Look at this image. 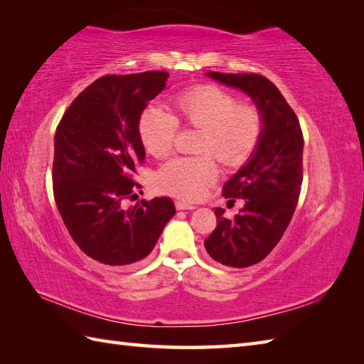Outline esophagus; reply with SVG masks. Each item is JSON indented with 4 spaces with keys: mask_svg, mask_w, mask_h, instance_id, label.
I'll list each match as a JSON object with an SVG mask.
<instances>
[{
    "mask_svg": "<svg viewBox=\"0 0 364 364\" xmlns=\"http://www.w3.org/2000/svg\"><path fill=\"white\" fill-rule=\"evenodd\" d=\"M175 208H176V210H180V211H183V210H196L194 205H191L188 202H183V200H176Z\"/></svg>",
    "mask_w": 364,
    "mask_h": 364,
    "instance_id": "34e87169",
    "label": "esophagus"
}]
</instances>
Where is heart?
<instances>
[{
  "label": "heart",
  "mask_w": 364,
  "mask_h": 364,
  "mask_svg": "<svg viewBox=\"0 0 364 364\" xmlns=\"http://www.w3.org/2000/svg\"><path fill=\"white\" fill-rule=\"evenodd\" d=\"M173 107L175 117L158 105L146 106L139 117V137L146 153L164 158L173 149L178 123L202 131L197 151L203 154L170 159L154 178L162 194L198 200L219 176L211 154L227 167L245 164L264 134V117L257 106L237 105L231 92L215 84L180 92Z\"/></svg>",
  "instance_id": "heart-1"
}]
</instances>
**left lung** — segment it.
<instances>
[{
    "label": "left lung",
    "mask_w": 364,
    "mask_h": 364,
    "mask_svg": "<svg viewBox=\"0 0 364 364\" xmlns=\"http://www.w3.org/2000/svg\"><path fill=\"white\" fill-rule=\"evenodd\" d=\"M206 75L245 92L264 117V134L257 151L223 184L222 196L244 198L242 210L235 219H225V211L215 208L218 227L205 239V249L214 261L230 267H249L274 250L296 211L304 180V134L296 112L266 76Z\"/></svg>",
    "instance_id": "8db88e82"
}]
</instances>
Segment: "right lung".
I'll return each instance as SVG.
<instances>
[{"instance_id": "add662e5", "label": "right lung", "mask_w": 364, "mask_h": 364, "mask_svg": "<svg viewBox=\"0 0 364 364\" xmlns=\"http://www.w3.org/2000/svg\"><path fill=\"white\" fill-rule=\"evenodd\" d=\"M167 72L106 75L84 89L54 136L53 194L72 239L107 266L144 259L175 215L168 197L125 208L145 159L139 117L166 87Z\"/></svg>"}]
</instances>
